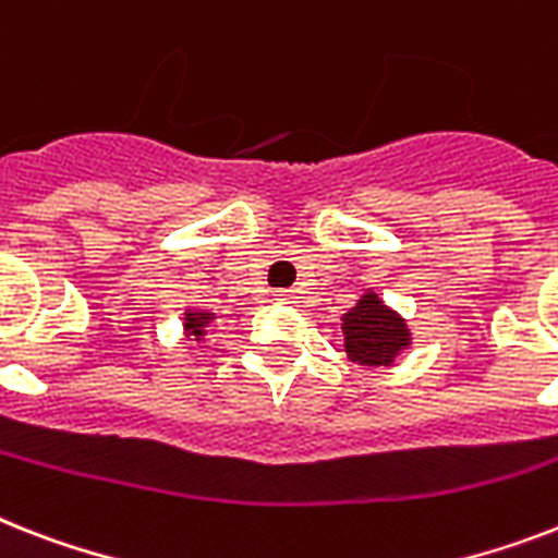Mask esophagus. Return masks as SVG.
Masks as SVG:
<instances>
[{"label":"esophagus","mask_w":558,"mask_h":558,"mask_svg":"<svg viewBox=\"0 0 558 558\" xmlns=\"http://www.w3.org/2000/svg\"><path fill=\"white\" fill-rule=\"evenodd\" d=\"M275 298H278L280 303H298V294H294V289H280Z\"/></svg>","instance_id":"obj_1"}]
</instances>
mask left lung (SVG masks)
Here are the masks:
<instances>
[{"instance_id": "1", "label": "left lung", "mask_w": 558, "mask_h": 558, "mask_svg": "<svg viewBox=\"0 0 558 558\" xmlns=\"http://www.w3.org/2000/svg\"><path fill=\"white\" fill-rule=\"evenodd\" d=\"M341 329L347 355L361 366H389L412 341L404 318L375 292L361 294V301L343 315Z\"/></svg>"}]
</instances>
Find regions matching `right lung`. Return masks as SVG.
Segmentation results:
<instances>
[{
	"label": "right lung",
	"instance_id": "right-lung-1",
	"mask_svg": "<svg viewBox=\"0 0 558 558\" xmlns=\"http://www.w3.org/2000/svg\"><path fill=\"white\" fill-rule=\"evenodd\" d=\"M215 320V312H203V310H185V335L194 338V341H203V335H206V326Z\"/></svg>",
	"mask_w": 558,
	"mask_h": 558
}]
</instances>
